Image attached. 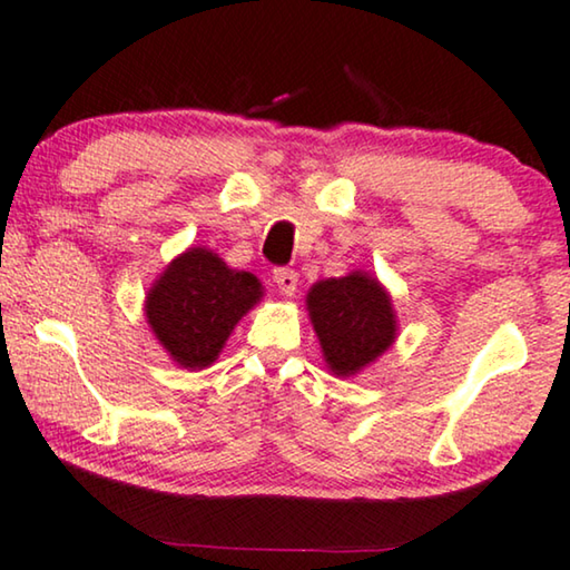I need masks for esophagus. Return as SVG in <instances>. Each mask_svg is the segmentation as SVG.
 I'll use <instances>...</instances> for the list:
<instances>
[{
  "instance_id": "34e87169",
  "label": "esophagus",
  "mask_w": 570,
  "mask_h": 570,
  "mask_svg": "<svg viewBox=\"0 0 570 570\" xmlns=\"http://www.w3.org/2000/svg\"><path fill=\"white\" fill-rule=\"evenodd\" d=\"M274 282L278 286V292H282L284 296H294L296 284H299V276H296V271H292V268H276Z\"/></svg>"
}]
</instances>
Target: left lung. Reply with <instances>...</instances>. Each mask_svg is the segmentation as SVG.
<instances>
[{"label": "left lung", "mask_w": 570, "mask_h": 570, "mask_svg": "<svg viewBox=\"0 0 570 570\" xmlns=\"http://www.w3.org/2000/svg\"><path fill=\"white\" fill-rule=\"evenodd\" d=\"M307 312L325 364L335 376L358 374L397 338L387 288L364 271L312 284Z\"/></svg>", "instance_id": "left-lung-1"}]
</instances>
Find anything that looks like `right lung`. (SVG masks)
<instances>
[{
	"mask_svg": "<svg viewBox=\"0 0 570 570\" xmlns=\"http://www.w3.org/2000/svg\"><path fill=\"white\" fill-rule=\"evenodd\" d=\"M263 286L206 247H188L151 284L144 312L170 358L183 368L216 362L235 325L261 302Z\"/></svg>",
	"mask_w": 570,
	"mask_h": 570,
	"instance_id": "1",
	"label": "right lung"
}]
</instances>
